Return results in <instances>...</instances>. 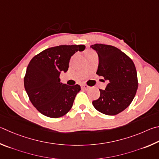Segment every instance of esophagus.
<instances>
[{"label":"esophagus","mask_w":159,"mask_h":159,"mask_svg":"<svg viewBox=\"0 0 159 159\" xmlns=\"http://www.w3.org/2000/svg\"><path fill=\"white\" fill-rule=\"evenodd\" d=\"M81 87L82 89H89V87H88L87 84H82Z\"/></svg>","instance_id":"1"}]
</instances>
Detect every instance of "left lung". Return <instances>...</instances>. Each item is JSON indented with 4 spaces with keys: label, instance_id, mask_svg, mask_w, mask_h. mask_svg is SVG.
Returning <instances> with one entry per match:
<instances>
[{
    "label": "left lung",
    "instance_id": "8db88e82",
    "mask_svg": "<svg viewBox=\"0 0 159 159\" xmlns=\"http://www.w3.org/2000/svg\"><path fill=\"white\" fill-rule=\"evenodd\" d=\"M98 56L97 75L109 81L105 90L93 101V107L104 115H116L129 106L135 96L138 82L133 61L115 47L96 44L90 46Z\"/></svg>",
    "mask_w": 159,
    "mask_h": 159
}]
</instances>
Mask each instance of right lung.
I'll return each instance as SVG.
<instances>
[{
	"instance_id": "1",
	"label": "right lung",
	"mask_w": 159,
	"mask_h": 159,
	"mask_svg": "<svg viewBox=\"0 0 159 159\" xmlns=\"http://www.w3.org/2000/svg\"><path fill=\"white\" fill-rule=\"evenodd\" d=\"M84 49L83 44L50 47L30 61L24 77L25 90L33 106L43 115L58 118L71 109L81 88L63 84L59 76L61 72L68 71L72 56Z\"/></svg>"
}]
</instances>
